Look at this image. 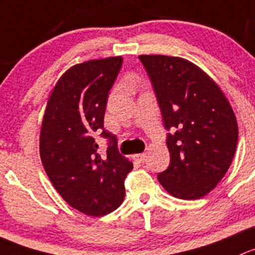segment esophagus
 Here are the masks:
<instances>
[{"label": "esophagus", "mask_w": 255, "mask_h": 255, "mask_svg": "<svg viewBox=\"0 0 255 255\" xmlns=\"http://www.w3.org/2000/svg\"><path fill=\"white\" fill-rule=\"evenodd\" d=\"M146 158V153H138L133 156V159H136L137 162H143Z\"/></svg>", "instance_id": "obj_1"}]
</instances>
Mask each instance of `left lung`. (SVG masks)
<instances>
[{
    "label": "left lung",
    "mask_w": 255,
    "mask_h": 255,
    "mask_svg": "<svg viewBox=\"0 0 255 255\" xmlns=\"http://www.w3.org/2000/svg\"><path fill=\"white\" fill-rule=\"evenodd\" d=\"M153 86L167 136L169 167L159 173L174 198L196 200L220 183L235 157L238 125L222 89L189 60L140 55Z\"/></svg>",
    "instance_id": "left-lung-1"
}]
</instances>
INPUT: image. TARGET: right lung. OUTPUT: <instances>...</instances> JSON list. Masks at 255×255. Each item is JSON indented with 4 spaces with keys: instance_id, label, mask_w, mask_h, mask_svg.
Returning a JSON list of instances; mask_svg holds the SVG:
<instances>
[{
    "instance_id": "add662e5",
    "label": "right lung",
    "mask_w": 255,
    "mask_h": 255,
    "mask_svg": "<svg viewBox=\"0 0 255 255\" xmlns=\"http://www.w3.org/2000/svg\"><path fill=\"white\" fill-rule=\"evenodd\" d=\"M122 64V56H113L70 67L50 92L41 122L39 149L50 182L70 206L88 216H104L122 205L124 180L132 169L103 124ZM97 135L110 140L103 156Z\"/></svg>"
}]
</instances>
